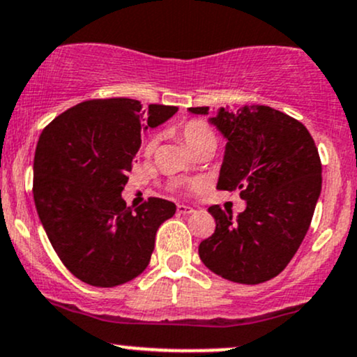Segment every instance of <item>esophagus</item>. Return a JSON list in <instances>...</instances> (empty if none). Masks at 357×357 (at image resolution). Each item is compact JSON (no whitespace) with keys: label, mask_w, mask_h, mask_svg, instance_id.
Masks as SVG:
<instances>
[{"label":"esophagus","mask_w":357,"mask_h":357,"mask_svg":"<svg viewBox=\"0 0 357 357\" xmlns=\"http://www.w3.org/2000/svg\"><path fill=\"white\" fill-rule=\"evenodd\" d=\"M193 208H191V206H188V205H178V213H181V215H191L193 213Z\"/></svg>","instance_id":"obj_1"}]
</instances>
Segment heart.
<instances>
[{
	"instance_id": "heart-1",
	"label": "heart",
	"mask_w": 357,
	"mask_h": 357,
	"mask_svg": "<svg viewBox=\"0 0 357 357\" xmlns=\"http://www.w3.org/2000/svg\"><path fill=\"white\" fill-rule=\"evenodd\" d=\"M178 134L195 154L206 151V149L217 147V132L205 120L191 119L185 121V123H181L178 127ZM155 144H158V137H151L144 144V152L146 154H152V151L155 149ZM193 186H198V183H193Z\"/></svg>"
}]
</instances>
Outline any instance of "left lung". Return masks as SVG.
<instances>
[{
	"label": "left lung",
	"mask_w": 357,
	"mask_h": 357,
	"mask_svg": "<svg viewBox=\"0 0 357 357\" xmlns=\"http://www.w3.org/2000/svg\"><path fill=\"white\" fill-rule=\"evenodd\" d=\"M190 112L205 115L208 107ZM211 123L229 140L217 188L238 191L248 206L237 218L210 206L217 227L199 244V259L234 283H264L307 236L322 190L319 149L301 121L264 105L218 108Z\"/></svg>",
	"instance_id": "left-lung-1"
}]
</instances>
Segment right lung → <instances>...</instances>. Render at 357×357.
Segmentation results:
<instances>
[{"mask_svg": "<svg viewBox=\"0 0 357 357\" xmlns=\"http://www.w3.org/2000/svg\"><path fill=\"white\" fill-rule=\"evenodd\" d=\"M178 112L130 98L88 100L42 130L33 158V199L54 250L91 287L127 283L147 268L159 225L176 205L151 197L127 206L121 191L142 130Z\"/></svg>", "mask_w": 357, "mask_h": 357, "instance_id": "obj_1", "label": "right lung"}]
</instances>
